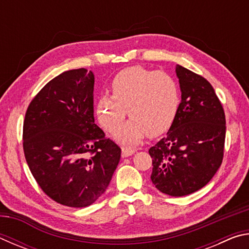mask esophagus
<instances>
[{
	"label": "esophagus",
	"instance_id": "obj_1",
	"mask_svg": "<svg viewBox=\"0 0 249 249\" xmlns=\"http://www.w3.org/2000/svg\"><path fill=\"white\" fill-rule=\"evenodd\" d=\"M135 151H136V149L123 146V147H122V157H128V156L133 155Z\"/></svg>",
	"mask_w": 249,
	"mask_h": 249
}]
</instances>
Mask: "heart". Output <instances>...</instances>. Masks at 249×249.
Wrapping results in <instances>:
<instances>
[{"mask_svg":"<svg viewBox=\"0 0 249 249\" xmlns=\"http://www.w3.org/2000/svg\"><path fill=\"white\" fill-rule=\"evenodd\" d=\"M180 105V88L172 75L134 66L115 75L112 96H101L96 115L101 125L113 133L128 111L131 120L116 129L114 140L135 145L147 134L156 137L167 132L179 114Z\"/></svg>","mask_w":249,"mask_h":249,"instance_id":"heart-1","label":"heart"}]
</instances>
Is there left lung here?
I'll return each instance as SVG.
<instances>
[{"instance_id":"8db88e82","label":"left lung","mask_w":249,"mask_h":249,"mask_svg":"<svg viewBox=\"0 0 249 249\" xmlns=\"http://www.w3.org/2000/svg\"><path fill=\"white\" fill-rule=\"evenodd\" d=\"M181 90L179 114L167 136L149 148L150 179L160 192L182 196L203 188L224 156L225 113L205 78L176 67Z\"/></svg>"}]
</instances>
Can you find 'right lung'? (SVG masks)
Wrapping results in <instances>:
<instances>
[{"instance_id":"right-lung-1","label":"right lung","mask_w":249,"mask_h":249,"mask_svg":"<svg viewBox=\"0 0 249 249\" xmlns=\"http://www.w3.org/2000/svg\"><path fill=\"white\" fill-rule=\"evenodd\" d=\"M94 74L65 71L29 103L23 125L25 158L50 199L86 208L107 190L121 148L94 123Z\"/></svg>"}]
</instances>
